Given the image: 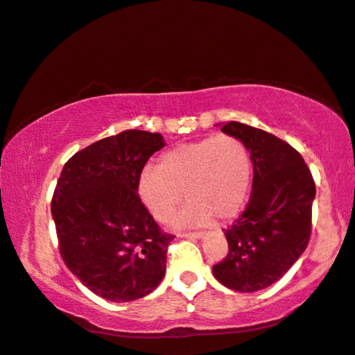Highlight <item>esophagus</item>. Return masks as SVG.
<instances>
[{"instance_id":"34e87169","label":"esophagus","mask_w":355,"mask_h":355,"mask_svg":"<svg viewBox=\"0 0 355 355\" xmlns=\"http://www.w3.org/2000/svg\"><path fill=\"white\" fill-rule=\"evenodd\" d=\"M180 237H185V239H201V237H205V234H202V232H185V234H180Z\"/></svg>"}]
</instances>
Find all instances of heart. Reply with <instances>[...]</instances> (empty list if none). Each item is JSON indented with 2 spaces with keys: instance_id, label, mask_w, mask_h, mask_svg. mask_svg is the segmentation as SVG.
I'll return each mask as SVG.
<instances>
[{
  "instance_id": "obj_1",
  "label": "heart",
  "mask_w": 355,
  "mask_h": 355,
  "mask_svg": "<svg viewBox=\"0 0 355 355\" xmlns=\"http://www.w3.org/2000/svg\"><path fill=\"white\" fill-rule=\"evenodd\" d=\"M253 164L247 144L234 135L183 143L160 155L138 177V196L150 216L168 222L183 200H190L178 224L202 225L214 217L232 220L243 209Z\"/></svg>"
}]
</instances>
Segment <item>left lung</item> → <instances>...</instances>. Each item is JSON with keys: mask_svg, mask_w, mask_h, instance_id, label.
Segmentation results:
<instances>
[{"mask_svg": "<svg viewBox=\"0 0 355 355\" xmlns=\"http://www.w3.org/2000/svg\"><path fill=\"white\" fill-rule=\"evenodd\" d=\"M220 131L247 144L253 188L242 216L224 232L229 253L212 274L232 291H261L279 281L309 245L315 182L300 153L277 136L239 121Z\"/></svg>", "mask_w": 355, "mask_h": 355, "instance_id": "8db88e82", "label": "left lung"}]
</instances>
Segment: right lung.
<instances>
[{
	"instance_id": "add662e5",
	"label": "right lung",
	"mask_w": 355,
	"mask_h": 355,
	"mask_svg": "<svg viewBox=\"0 0 355 355\" xmlns=\"http://www.w3.org/2000/svg\"><path fill=\"white\" fill-rule=\"evenodd\" d=\"M162 135L121 131L76 153L51 198L60 254L94 294L110 302L148 295L165 276L173 235L160 230L138 196V177Z\"/></svg>"
}]
</instances>
